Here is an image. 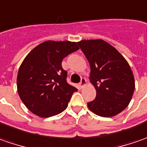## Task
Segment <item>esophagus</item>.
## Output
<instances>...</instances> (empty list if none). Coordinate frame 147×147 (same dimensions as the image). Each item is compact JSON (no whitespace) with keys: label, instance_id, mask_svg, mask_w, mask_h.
Here are the masks:
<instances>
[{"label":"esophagus","instance_id":"34e87169","mask_svg":"<svg viewBox=\"0 0 147 147\" xmlns=\"http://www.w3.org/2000/svg\"><path fill=\"white\" fill-rule=\"evenodd\" d=\"M86 84H87V80H86V79L81 78V80H80V84H79V87H80V89H82V88H84V86H85V85H86Z\"/></svg>","mask_w":147,"mask_h":147}]
</instances>
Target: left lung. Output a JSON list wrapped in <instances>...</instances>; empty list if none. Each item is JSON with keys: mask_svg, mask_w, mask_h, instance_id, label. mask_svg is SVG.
Segmentation results:
<instances>
[{"mask_svg": "<svg viewBox=\"0 0 147 147\" xmlns=\"http://www.w3.org/2000/svg\"><path fill=\"white\" fill-rule=\"evenodd\" d=\"M78 45L90 65L89 80L96 98L89 109L102 117H111L128 107L135 89L133 71L126 59L103 40H84Z\"/></svg>", "mask_w": 147, "mask_h": 147, "instance_id": "obj_1", "label": "left lung"}]
</instances>
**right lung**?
Here are the masks:
<instances>
[{
    "label": "right lung",
    "mask_w": 147,
    "mask_h": 147,
    "mask_svg": "<svg viewBox=\"0 0 147 147\" xmlns=\"http://www.w3.org/2000/svg\"><path fill=\"white\" fill-rule=\"evenodd\" d=\"M76 42L47 40L38 45L24 58L18 69L17 89L20 98L33 114L53 116L67 107L77 89L67 82L62 61L78 50Z\"/></svg>",
    "instance_id": "right-lung-1"
}]
</instances>
